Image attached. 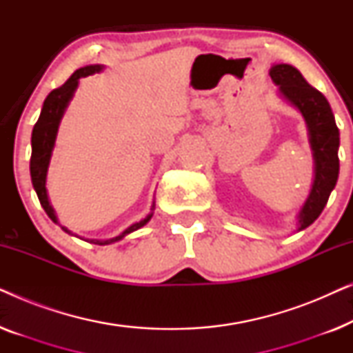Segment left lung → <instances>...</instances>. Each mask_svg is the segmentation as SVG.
Returning <instances> with one entry per match:
<instances>
[{"label":"left lung","instance_id":"left-lung-1","mask_svg":"<svg viewBox=\"0 0 353 353\" xmlns=\"http://www.w3.org/2000/svg\"><path fill=\"white\" fill-rule=\"evenodd\" d=\"M270 77L278 94L294 105L305 120L313 156V183L297 214V231L305 230L325 209L339 176V128L327 99L307 83L301 72L289 64H273Z\"/></svg>","mask_w":353,"mask_h":353}]
</instances>
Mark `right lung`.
<instances>
[{
	"instance_id": "obj_1",
	"label": "right lung",
	"mask_w": 353,
	"mask_h": 353,
	"mask_svg": "<svg viewBox=\"0 0 353 353\" xmlns=\"http://www.w3.org/2000/svg\"><path fill=\"white\" fill-rule=\"evenodd\" d=\"M104 69V65L101 64H93V65H85L81 69L75 70L69 80L65 81L64 85L59 86V88L52 90L50 94L46 96L45 103H43L41 114L38 117V122L35 123L32 132V157H30V176H32V185L33 190H35L38 199H40V204L48 216L54 221V223L59 225V220H57L56 210L52 209L50 197H48V190H46V176H48V167H50L52 149H54L56 144V137L57 130H59L61 120L64 117V112L67 105L74 98L75 90L79 88V81L83 77L99 74L101 70ZM154 209H156V202H152L151 214H148L143 220L137 221V223L130 225L127 230H123L119 236H114L110 239H88L90 243L98 244V245H108L112 243H117V241L123 239L125 236H128L133 231L143 228L144 225L148 223L149 220L152 219ZM65 233L72 234L65 226H61Z\"/></svg>"
}]
</instances>
